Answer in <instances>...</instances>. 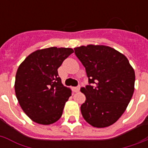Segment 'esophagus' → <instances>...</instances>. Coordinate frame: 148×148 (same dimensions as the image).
I'll list each match as a JSON object with an SVG mask.
<instances>
[{"label":"esophagus","instance_id":"esophagus-1","mask_svg":"<svg viewBox=\"0 0 148 148\" xmlns=\"http://www.w3.org/2000/svg\"><path fill=\"white\" fill-rule=\"evenodd\" d=\"M79 90H80V87H74V88H73V91L75 93L78 92Z\"/></svg>","mask_w":148,"mask_h":148}]
</instances>
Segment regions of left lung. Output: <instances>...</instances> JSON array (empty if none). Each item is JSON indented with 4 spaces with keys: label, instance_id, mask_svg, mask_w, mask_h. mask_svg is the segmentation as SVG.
<instances>
[{
    "label": "left lung",
    "instance_id": "1",
    "mask_svg": "<svg viewBox=\"0 0 148 148\" xmlns=\"http://www.w3.org/2000/svg\"><path fill=\"white\" fill-rule=\"evenodd\" d=\"M74 53L85 67L89 84L81 88L86 97L82 116L95 127L114 124L126 110L134 90L135 73L127 58L104 45L75 47Z\"/></svg>",
    "mask_w": 148,
    "mask_h": 148
}]
</instances>
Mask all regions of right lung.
I'll use <instances>...</instances> for the list:
<instances>
[{"instance_id":"add662e5","label":"right lung","mask_w":148,"mask_h":148,"mask_svg":"<svg viewBox=\"0 0 148 148\" xmlns=\"http://www.w3.org/2000/svg\"><path fill=\"white\" fill-rule=\"evenodd\" d=\"M73 52L66 47L37 50L18 67L15 94L22 110L33 121L48 125L61 117L71 90L63 85L58 69Z\"/></svg>"}]
</instances>
